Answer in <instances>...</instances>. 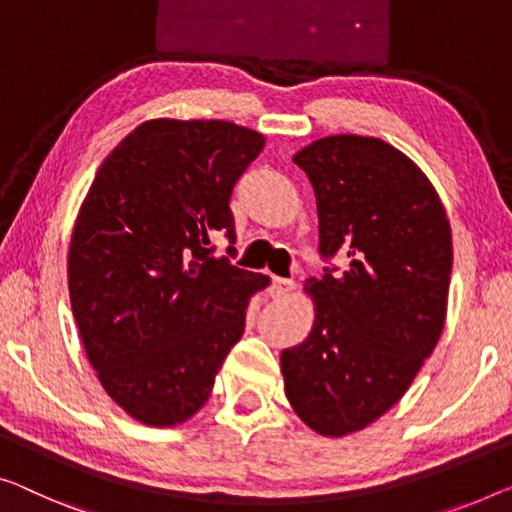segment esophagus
Here are the masks:
<instances>
[{
    "label": "esophagus",
    "mask_w": 512,
    "mask_h": 512,
    "mask_svg": "<svg viewBox=\"0 0 512 512\" xmlns=\"http://www.w3.org/2000/svg\"><path fill=\"white\" fill-rule=\"evenodd\" d=\"M292 287H294V282H292V280L273 276V280H271V287H269V294L273 296V299H285V296H287L289 292H292Z\"/></svg>",
    "instance_id": "34e87169"
}]
</instances>
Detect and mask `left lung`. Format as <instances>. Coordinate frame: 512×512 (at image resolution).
I'll list each match as a JSON object with an SVG mask.
<instances>
[{"label": "left lung", "instance_id": "8db88e82", "mask_svg": "<svg viewBox=\"0 0 512 512\" xmlns=\"http://www.w3.org/2000/svg\"><path fill=\"white\" fill-rule=\"evenodd\" d=\"M294 163L315 188L319 253L347 264L305 280L317 315L280 356L285 395L312 430L345 437L384 416L437 347L451 225L414 160L377 137H322Z\"/></svg>", "mask_w": 512, "mask_h": 512}]
</instances>
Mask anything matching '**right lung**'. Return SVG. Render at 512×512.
<instances>
[{"instance_id": "add662e5", "label": "right lung", "mask_w": 512, "mask_h": 512, "mask_svg": "<svg viewBox=\"0 0 512 512\" xmlns=\"http://www.w3.org/2000/svg\"><path fill=\"white\" fill-rule=\"evenodd\" d=\"M264 135L230 121L151 119L98 167L68 248V292L89 363L135 421L170 427L209 400L262 273L234 243V183Z\"/></svg>"}]
</instances>
